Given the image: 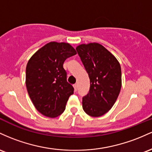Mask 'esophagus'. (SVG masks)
Instances as JSON below:
<instances>
[{
  "label": "esophagus",
  "mask_w": 152,
  "mask_h": 152,
  "mask_svg": "<svg viewBox=\"0 0 152 152\" xmlns=\"http://www.w3.org/2000/svg\"><path fill=\"white\" fill-rule=\"evenodd\" d=\"M73 87H74V89H75V91H77V85L76 84L73 85Z\"/></svg>",
  "instance_id": "1"
}]
</instances>
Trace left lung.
<instances>
[{
  "label": "left lung",
  "instance_id": "8db88e82",
  "mask_svg": "<svg viewBox=\"0 0 152 152\" xmlns=\"http://www.w3.org/2000/svg\"><path fill=\"white\" fill-rule=\"evenodd\" d=\"M90 81L89 93L83 98L88 115L99 117L116 101L121 88V69L118 61L98 43L80 44L76 48Z\"/></svg>",
  "mask_w": 152,
  "mask_h": 152
}]
</instances>
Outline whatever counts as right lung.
Returning <instances> with one entry per match:
<instances>
[{"mask_svg":"<svg viewBox=\"0 0 152 152\" xmlns=\"http://www.w3.org/2000/svg\"><path fill=\"white\" fill-rule=\"evenodd\" d=\"M76 54L69 44L52 42L39 49L27 63V91L35 108L42 115L55 118L65 110L74 88L67 83L63 64L66 59Z\"/></svg>","mask_w":152,"mask_h":152,"instance_id":"add662e5","label":"right lung"}]
</instances>
